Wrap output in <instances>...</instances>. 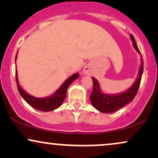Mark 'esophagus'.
Wrapping results in <instances>:
<instances>
[{
	"label": "esophagus",
	"instance_id": "esophagus-1",
	"mask_svg": "<svg viewBox=\"0 0 158 158\" xmlns=\"http://www.w3.org/2000/svg\"><path fill=\"white\" fill-rule=\"evenodd\" d=\"M83 71H84L85 73H89V68H88V67H85Z\"/></svg>",
	"mask_w": 158,
	"mask_h": 158
}]
</instances>
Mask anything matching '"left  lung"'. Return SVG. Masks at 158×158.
<instances>
[{
	"mask_svg": "<svg viewBox=\"0 0 158 158\" xmlns=\"http://www.w3.org/2000/svg\"><path fill=\"white\" fill-rule=\"evenodd\" d=\"M131 36V40L133 44L134 48L139 53H140L139 50L138 49L134 36L130 35ZM143 72V61L142 58V62H141L140 68L138 73V77L137 78V80L134 83L133 85L127 90L126 91L123 92L122 94H117V95H108L106 94H102L100 91L99 88V82L97 79L92 78L93 79L94 88L93 91L90 96V102L96 109L99 110L102 113H112V112L116 111V110L120 109L123 106L131 102L134 98L137 95V91L139 88V84H140L141 78H142V74Z\"/></svg>",
	"mask_w": 158,
	"mask_h": 158,
	"instance_id": "obj_1",
	"label": "left lung"
}]
</instances>
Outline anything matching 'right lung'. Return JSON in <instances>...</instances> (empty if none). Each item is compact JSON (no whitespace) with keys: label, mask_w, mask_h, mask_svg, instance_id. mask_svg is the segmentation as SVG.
I'll list each match as a JSON object with an SVG mask.
<instances>
[{"label":"right lung","mask_w":158,"mask_h":158,"mask_svg":"<svg viewBox=\"0 0 158 158\" xmlns=\"http://www.w3.org/2000/svg\"><path fill=\"white\" fill-rule=\"evenodd\" d=\"M16 59H17V55L15 56V61ZM17 73V70H16L15 79L19 94L30 106L39 110H41V111H51V110L59 108L64 102L65 97H66L67 90H68L69 85L79 77V73H75L70 77H69L51 97L46 98H36L28 94L21 88V86L19 84Z\"/></svg>","instance_id":"obj_1"}]
</instances>
